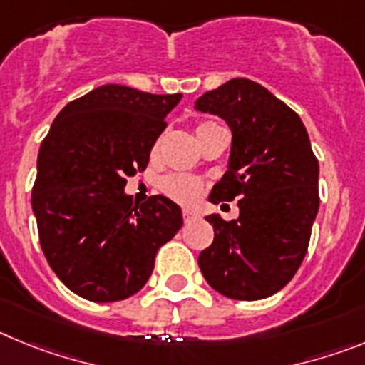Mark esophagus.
I'll return each instance as SVG.
<instances>
[{"label": "esophagus", "mask_w": 365, "mask_h": 365, "mask_svg": "<svg viewBox=\"0 0 365 365\" xmlns=\"http://www.w3.org/2000/svg\"><path fill=\"white\" fill-rule=\"evenodd\" d=\"M182 217H185L186 222H190V221H193V219H197L199 214L195 210H190V208H185V210H182Z\"/></svg>", "instance_id": "1"}]
</instances>
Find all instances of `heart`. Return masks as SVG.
Segmentation results:
<instances>
[{"instance_id":"heart-1","label":"heart","mask_w":365,"mask_h":365,"mask_svg":"<svg viewBox=\"0 0 365 365\" xmlns=\"http://www.w3.org/2000/svg\"><path fill=\"white\" fill-rule=\"evenodd\" d=\"M157 146L159 144H155L153 151H157ZM201 180L185 173H173L163 180V192L179 202H193L201 195Z\"/></svg>"}]
</instances>
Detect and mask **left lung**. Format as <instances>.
<instances>
[{
  "label": "left lung",
  "mask_w": 365,
  "mask_h": 365,
  "mask_svg": "<svg viewBox=\"0 0 365 365\" xmlns=\"http://www.w3.org/2000/svg\"><path fill=\"white\" fill-rule=\"evenodd\" d=\"M195 109L222 118L232 131L227 172L208 199H237L240 206L234 221L206 215L215 235L199 254V269L227 298H269L302 265L320 206L307 130L289 106L248 78L205 93Z\"/></svg>",
  "instance_id": "obj_1"
}]
</instances>
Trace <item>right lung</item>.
<instances>
[{"label":"right lung","instance_id":"add662e5","mask_svg":"<svg viewBox=\"0 0 365 365\" xmlns=\"http://www.w3.org/2000/svg\"><path fill=\"white\" fill-rule=\"evenodd\" d=\"M180 98L108 83L54 118L38 153L32 212L51 269L74 294L98 303L133 296L150 279L157 250L182 227L172 199L137 205L124 192Z\"/></svg>","mask_w":365,"mask_h":365}]
</instances>
